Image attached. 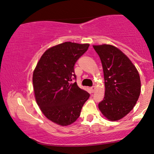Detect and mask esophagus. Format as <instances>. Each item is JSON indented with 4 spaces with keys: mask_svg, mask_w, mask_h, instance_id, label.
<instances>
[{
    "mask_svg": "<svg viewBox=\"0 0 154 154\" xmlns=\"http://www.w3.org/2000/svg\"><path fill=\"white\" fill-rule=\"evenodd\" d=\"M94 90H95V86H92L91 87V90L92 92H94Z\"/></svg>",
    "mask_w": 154,
    "mask_h": 154,
    "instance_id": "obj_1",
    "label": "esophagus"
}]
</instances>
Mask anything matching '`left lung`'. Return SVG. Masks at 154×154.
<instances>
[{
  "instance_id": "obj_1",
  "label": "left lung",
  "mask_w": 154,
  "mask_h": 154,
  "mask_svg": "<svg viewBox=\"0 0 154 154\" xmlns=\"http://www.w3.org/2000/svg\"><path fill=\"white\" fill-rule=\"evenodd\" d=\"M102 62L105 94L99 109L111 121L128 114L138 100L141 91L140 75L129 58L111 45H94Z\"/></svg>"
}]
</instances>
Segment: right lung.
Masks as SVG:
<instances>
[{
  "instance_id": "add662e5",
  "label": "right lung",
  "mask_w": 154,
  "mask_h": 154,
  "mask_svg": "<svg viewBox=\"0 0 154 154\" xmlns=\"http://www.w3.org/2000/svg\"><path fill=\"white\" fill-rule=\"evenodd\" d=\"M89 44L65 42L46 50L33 73L35 97L43 114L60 125L73 123L90 94L77 85L74 66Z\"/></svg>"
}]
</instances>
